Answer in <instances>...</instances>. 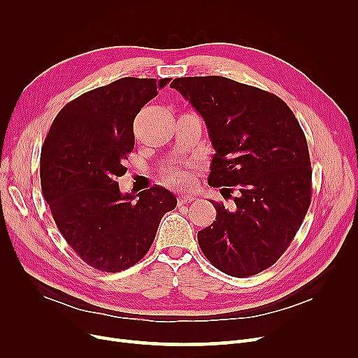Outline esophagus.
Segmentation results:
<instances>
[{
	"instance_id": "obj_1",
	"label": "esophagus",
	"mask_w": 358,
	"mask_h": 358,
	"mask_svg": "<svg viewBox=\"0 0 358 358\" xmlns=\"http://www.w3.org/2000/svg\"><path fill=\"white\" fill-rule=\"evenodd\" d=\"M194 200H196V197L192 194H182L178 197V204H187V203L194 201Z\"/></svg>"
}]
</instances>
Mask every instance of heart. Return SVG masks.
Segmentation results:
<instances>
[{
    "label": "heart",
    "mask_w": 358,
    "mask_h": 358,
    "mask_svg": "<svg viewBox=\"0 0 358 358\" xmlns=\"http://www.w3.org/2000/svg\"><path fill=\"white\" fill-rule=\"evenodd\" d=\"M168 178L171 180V181H174V182H177V184H184V182L187 181V176H185L184 173H181V171H173V173H169V174H168Z\"/></svg>",
    "instance_id": "heart-1"
}]
</instances>
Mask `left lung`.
I'll return each instance as SVG.
<instances>
[{
  "instance_id": "obj_1",
  "label": "left lung",
  "mask_w": 358,
  "mask_h": 358,
  "mask_svg": "<svg viewBox=\"0 0 358 358\" xmlns=\"http://www.w3.org/2000/svg\"><path fill=\"white\" fill-rule=\"evenodd\" d=\"M171 88L208 127L215 148L208 182L236 192L235 210L212 201L216 220L199 231V245L224 274H258L287 250L309 209L303 130L283 100L257 87L209 75L176 78Z\"/></svg>"
}]
</instances>
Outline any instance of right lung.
I'll use <instances>...</instances> for the list:
<instances>
[{"instance_id":"1","label":"right lung","mask_w":358,"mask_h":358,"mask_svg":"<svg viewBox=\"0 0 358 358\" xmlns=\"http://www.w3.org/2000/svg\"><path fill=\"white\" fill-rule=\"evenodd\" d=\"M169 78H120L68 103L41 154V182L56 227L88 266L117 273L135 266L155 239L176 196L162 187L123 194L117 177L134 150V120Z\"/></svg>"}]
</instances>
